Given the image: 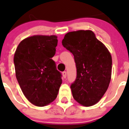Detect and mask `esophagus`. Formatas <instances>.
I'll use <instances>...</instances> for the list:
<instances>
[{
  "mask_svg": "<svg viewBox=\"0 0 129 129\" xmlns=\"http://www.w3.org/2000/svg\"><path fill=\"white\" fill-rule=\"evenodd\" d=\"M62 76H63L64 78H66V77H67V72L66 71L62 72Z\"/></svg>",
  "mask_w": 129,
  "mask_h": 129,
  "instance_id": "1",
  "label": "esophagus"
}]
</instances>
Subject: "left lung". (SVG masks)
<instances>
[{
	"instance_id": "left-lung-1",
	"label": "left lung",
	"mask_w": 129,
	"mask_h": 129,
	"mask_svg": "<svg viewBox=\"0 0 129 129\" xmlns=\"http://www.w3.org/2000/svg\"><path fill=\"white\" fill-rule=\"evenodd\" d=\"M62 44L74 55L77 68V77L70 86L73 98L85 107L94 105L103 96L110 83V52L91 30L68 32Z\"/></svg>"
}]
</instances>
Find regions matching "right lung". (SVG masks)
Returning <instances> with one entry per match:
<instances>
[{
	"label": "right lung",
	"instance_id": "right-lung-1",
	"mask_svg": "<svg viewBox=\"0 0 129 129\" xmlns=\"http://www.w3.org/2000/svg\"><path fill=\"white\" fill-rule=\"evenodd\" d=\"M55 35H34L19 43L14 55L15 75L28 101L44 107L54 101L62 83L54 56L57 45Z\"/></svg>",
	"mask_w": 129,
	"mask_h": 129
}]
</instances>
